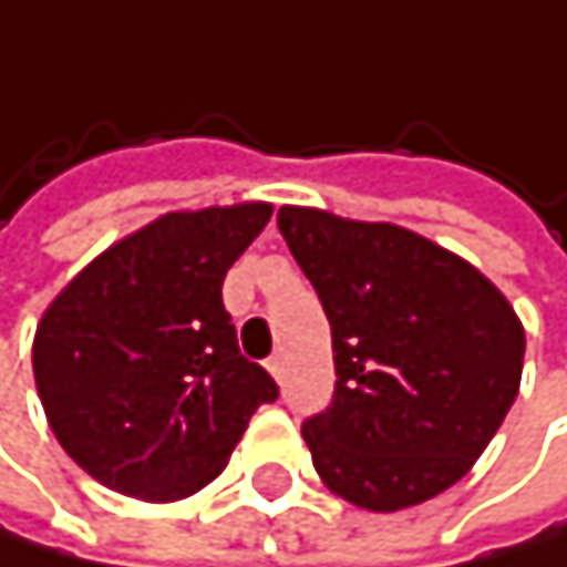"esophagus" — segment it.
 <instances>
[{
	"instance_id": "1",
	"label": "esophagus",
	"mask_w": 567,
	"mask_h": 567,
	"mask_svg": "<svg viewBox=\"0 0 567 567\" xmlns=\"http://www.w3.org/2000/svg\"><path fill=\"white\" fill-rule=\"evenodd\" d=\"M267 372H270L274 379H284V358H280V354H270V358H267Z\"/></svg>"
}]
</instances>
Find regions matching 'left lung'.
Instances as JSON below:
<instances>
[{
    "instance_id": "left-lung-1",
    "label": "left lung",
    "mask_w": 567,
    "mask_h": 567,
    "mask_svg": "<svg viewBox=\"0 0 567 567\" xmlns=\"http://www.w3.org/2000/svg\"><path fill=\"white\" fill-rule=\"evenodd\" d=\"M277 226L331 324L334 395L300 426L315 470L364 511L443 494L517 399L514 307L466 260L402 226L297 206Z\"/></svg>"
}]
</instances>
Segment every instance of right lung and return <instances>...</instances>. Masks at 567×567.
<instances>
[{"instance_id":"obj_1","label":"right lung","mask_w":567,"mask_h":567,"mask_svg":"<svg viewBox=\"0 0 567 567\" xmlns=\"http://www.w3.org/2000/svg\"><path fill=\"white\" fill-rule=\"evenodd\" d=\"M267 203L168 213L114 243L47 307L33 375L76 466L141 501L216 480L249 415L280 395L239 354L226 270L270 223Z\"/></svg>"}]
</instances>
